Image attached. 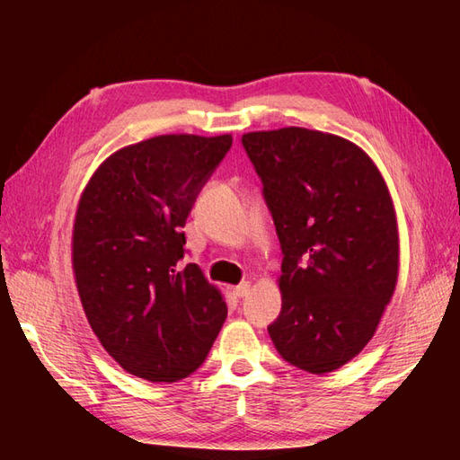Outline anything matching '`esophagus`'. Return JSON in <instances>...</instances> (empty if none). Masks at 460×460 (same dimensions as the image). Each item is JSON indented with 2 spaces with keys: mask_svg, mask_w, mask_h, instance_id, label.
I'll return each mask as SVG.
<instances>
[{
  "mask_svg": "<svg viewBox=\"0 0 460 460\" xmlns=\"http://www.w3.org/2000/svg\"><path fill=\"white\" fill-rule=\"evenodd\" d=\"M249 288H251L249 282H247V280H243V282H239L237 287H233V295H235L237 298H243V296H247Z\"/></svg>",
  "mask_w": 460,
  "mask_h": 460,
  "instance_id": "1",
  "label": "esophagus"
}]
</instances>
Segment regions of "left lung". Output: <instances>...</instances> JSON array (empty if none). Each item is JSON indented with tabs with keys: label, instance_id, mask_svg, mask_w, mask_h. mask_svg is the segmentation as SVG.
Here are the masks:
<instances>
[{
	"label": "left lung",
	"instance_id": "obj_1",
	"mask_svg": "<svg viewBox=\"0 0 460 460\" xmlns=\"http://www.w3.org/2000/svg\"><path fill=\"white\" fill-rule=\"evenodd\" d=\"M262 181L282 251L279 354L328 374L374 336L397 282L399 237L387 185L364 150L306 128L241 138Z\"/></svg>",
	"mask_w": 460,
	"mask_h": 460
}]
</instances>
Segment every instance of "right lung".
Segmentation results:
<instances>
[{
	"instance_id": "1",
	"label": "right lung",
	"mask_w": 460,
	"mask_h": 460,
	"mask_svg": "<svg viewBox=\"0 0 460 460\" xmlns=\"http://www.w3.org/2000/svg\"><path fill=\"white\" fill-rule=\"evenodd\" d=\"M231 144L229 134L155 136L112 154L83 191L76 288L96 338L132 376L165 384L191 376L227 318L199 267H181V227Z\"/></svg>"
}]
</instances>
